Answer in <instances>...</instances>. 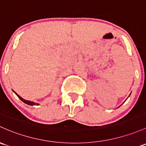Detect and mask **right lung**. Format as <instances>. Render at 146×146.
Returning <instances> with one entry per match:
<instances>
[{
    "label": "right lung",
    "mask_w": 146,
    "mask_h": 146,
    "mask_svg": "<svg viewBox=\"0 0 146 146\" xmlns=\"http://www.w3.org/2000/svg\"><path fill=\"white\" fill-rule=\"evenodd\" d=\"M17 94V96H18V97H19V99H20L21 101H22L24 103H25V104H28V105H30V106H35V105H38V104H36V103H34V102H33V101H28V100H25V99H23V98H21L20 96H19V95H18L17 94V93H15Z\"/></svg>",
    "instance_id": "add662e5"
}]
</instances>
